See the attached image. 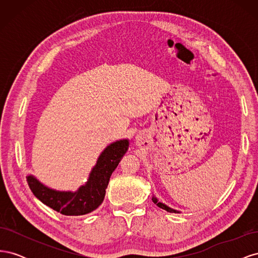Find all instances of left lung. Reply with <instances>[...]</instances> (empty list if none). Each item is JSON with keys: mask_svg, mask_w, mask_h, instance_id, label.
<instances>
[{"mask_svg": "<svg viewBox=\"0 0 258 258\" xmlns=\"http://www.w3.org/2000/svg\"><path fill=\"white\" fill-rule=\"evenodd\" d=\"M152 200H153V202H154V204H155L156 206H158L159 208H161V209H163V210H166L167 212H170V213H179V211L174 210V209H172V208L168 207L167 205L162 204V202H160V201H159L157 198H156L155 196H153V197H152Z\"/></svg>", "mask_w": 258, "mask_h": 258, "instance_id": "left-lung-1", "label": "left lung"}]
</instances>
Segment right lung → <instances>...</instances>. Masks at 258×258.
<instances>
[{
  "instance_id": "add662e5",
  "label": "right lung",
  "mask_w": 258,
  "mask_h": 258,
  "mask_svg": "<svg viewBox=\"0 0 258 258\" xmlns=\"http://www.w3.org/2000/svg\"><path fill=\"white\" fill-rule=\"evenodd\" d=\"M129 147V140L121 139L108 144L99 155L87 182L75 191L56 190L29 174L27 181L31 191L44 205L63 215H85L102 204L108 181Z\"/></svg>"
}]
</instances>
